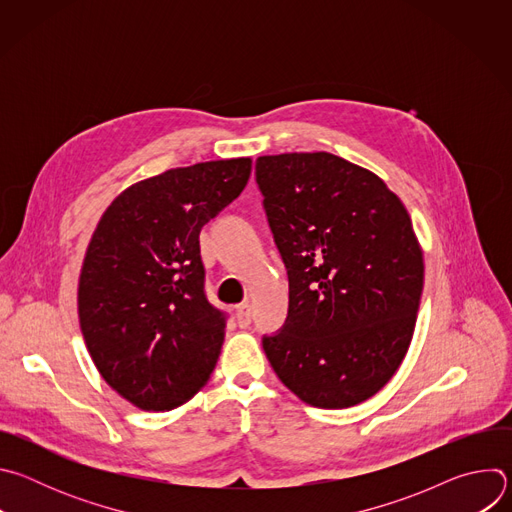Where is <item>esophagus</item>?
I'll list each match as a JSON object with an SVG mask.
<instances>
[{"mask_svg":"<svg viewBox=\"0 0 512 512\" xmlns=\"http://www.w3.org/2000/svg\"><path fill=\"white\" fill-rule=\"evenodd\" d=\"M235 316H237V324H239L241 328H247V326L251 324V306H249L247 302L239 304L237 310H235Z\"/></svg>","mask_w":512,"mask_h":512,"instance_id":"obj_1","label":"esophagus"}]
</instances>
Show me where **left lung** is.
Returning <instances> with one entry per match:
<instances>
[{"label":"left lung","mask_w":512,"mask_h":512,"mask_svg":"<svg viewBox=\"0 0 512 512\" xmlns=\"http://www.w3.org/2000/svg\"><path fill=\"white\" fill-rule=\"evenodd\" d=\"M257 184L287 267L285 326L263 338L304 403L346 409L377 395L409 350L423 249L401 198L328 152L257 158Z\"/></svg>","instance_id":"left-lung-1"}]
</instances>
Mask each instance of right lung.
I'll return each mask as SVG.
<instances>
[{"label":"right lung","instance_id":"right-lung-1","mask_svg":"<svg viewBox=\"0 0 512 512\" xmlns=\"http://www.w3.org/2000/svg\"><path fill=\"white\" fill-rule=\"evenodd\" d=\"M251 158L172 168L103 212L79 277V322L105 383L143 411H170L210 379L225 316L204 296L200 229L247 186Z\"/></svg>","mask_w":512,"mask_h":512}]
</instances>
